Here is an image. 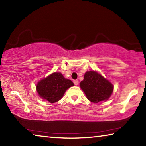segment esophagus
I'll list each match as a JSON object with an SVG mask.
<instances>
[{
	"mask_svg": "<svg viewBox=\"0 0 146 146\" xmlns=\"http://www.w3.org/2000/svg\"><path fill=\"white\" fill-rule=\"evenodd\" d=\"M73 83L75 84V85H78V80H73Z\"/></svg>",
	"mask_w": 146,
	"mask_h": 146,
	"instance_id": "1",
	"label": "esophagus"
}]
</instances>
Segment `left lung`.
Listing matches in <instances>:
<instances>
[{
  "instance_id": "obj_1",
  "label": "left lung",
  "mask_w": 146,
  "mask_h": 146,
  "mask_svg": "<svg viewBox=\"0 0 146 146\" xmlns=\"http://www.w3.org/2000/svg\"><path fill=\"white\" fill-rule=\"evenodd\" d=\"M80 87L88 99L94 103L108 100L114 89L112 83L96 71H86Z\"/></svg>"
}]
</instances>
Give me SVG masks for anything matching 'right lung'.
Returning <instances> with one entry per match:
<instances>
[{"mask_svg":"<svg viewBox=\"0 0 146 146\" xmlns=\"http://www.w3.org/2000/svg\"><path fill=\"white\" fill-rule=\"evenodd\" d=\"M73 86L72 81L64 78L61 73L55 72L38 81L36 90L42 99L55 103L60 100L66 91Z\"/></svg>","mask_w":146,"mask_h":146,"instance_id":"1","label":"right lung"}]
</instances>
